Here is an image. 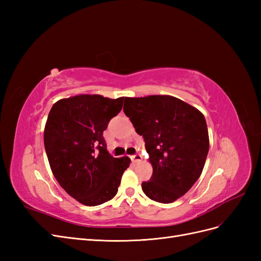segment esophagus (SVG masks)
<instances>
[{
    "mask_svg": "<svg viewBox=\"0 0 261 261\" xmlns=\"http://www.w3.org/2000/svg\"><path fill=\"white\" fill-rule=\"evenodd\" d=\"M132 160H133L134 162H140L141 160H143V155H141L140 153L134 154V155H132Z\"/></svg>",
    "mask_w": 261,
    "mask_h": 261,
    "instance_id": "esophagus-1",
    "label": "esophagus"
}]
</instances>
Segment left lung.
Masks as SVG:
<instances>
[{
  "instance_id": "1",
  "label": "left lung",
  "mask_w": 261,
  "mask_h": 261,
  "mask_svg": "<svg viewBox=\"0 0 261 261\" xmlns=\"http://www.w3.org/2000/svg\"><path fill=\"white\" fill-rule=\"evenodd\" d=\"M124 113L144 137L152 175L141 184L147 197L170 203L199 178L209 151L203 114L172 96L125 98Z\"/></svg>"
}]
</instances>
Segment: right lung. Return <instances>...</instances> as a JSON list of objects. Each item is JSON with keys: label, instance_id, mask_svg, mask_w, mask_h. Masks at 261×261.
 Returning a JSON list of instances; mask_svg holds the SVG:
<instances>
[{"label": "right lung", "instance_id": "add662e5", "mask_svg": "<svg viewBox=\"0 0 261 261\" xmlns=\"http://www.w3.org/2000/svg\"><path fill=\"white\" fill-rule=\"evenodd\" d=\"M124 97L78 94L55 102L44 127V148L54 177L85 206H99L116 195L128 156L113 158L103 132L121 112Z\"/></svg>", "mask_w": 261, "mask_h": 261}]
</instances>
